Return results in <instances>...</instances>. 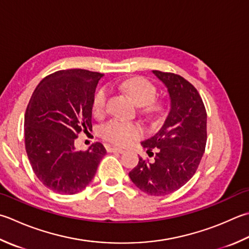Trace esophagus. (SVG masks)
<instances>
[{
    "label": "esophagus",
    "instance_id": "1",
    "mask_svg": "<svg viewBox=\"0 0 249 249\" xmlns=\"http://www.w3.org/2000/svg\"><path fill=\"white\" fill-rule=\"evenodd\" d=\"M107 150H108V152H114V153H123L124 150L122 148H118V147H107Z\"/></svg>",
    "mask_w": 249,
    "mask_h": 249
}]
</instances>
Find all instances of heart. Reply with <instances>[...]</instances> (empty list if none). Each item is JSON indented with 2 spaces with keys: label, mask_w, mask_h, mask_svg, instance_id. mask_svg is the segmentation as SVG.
<instances>
[{
  "label": "heart",
  "mask_w": 249,
  "mask_h": 249,
  "mask_svg": "<svg viewBox=\"0 0 249 249\" xmlns=\"http://www.w3.org/2000/svg\"><path fill=\"white\" fill-rule=\"evenodd\" d=\"M121 89L129 95L136 105L140 107L149 106V110L151 111L158 110V107L152 105L157 89L152 83L144 77L136 76L126 80L121 84ZM107 98H108L107 89L102 87L99 90H97L94 100H92V111L96 114H99L104 111ZM143 133V128L139 124L126 123V122L116 120L109 122L101 126L100 128L102 138L119 145H127L131 143L134 140L142 137Z\"/></svg>",
  "instance_id": "b5f03b06"
}]
</instances>
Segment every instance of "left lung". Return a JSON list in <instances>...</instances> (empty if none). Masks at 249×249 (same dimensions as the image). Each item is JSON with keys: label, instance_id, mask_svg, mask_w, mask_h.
Masks as SVG:
<instances>
[{"label": "left lung", "instance_id": "obj_1", "mask_svg": "<svg viewBox=\"0 0 249 249\" xmlns=\"http://www.w3.org/2000/svg\"><path fill=\"white\" fill-rule=\"evenodd\" d=\"M152 72L167 87L170 111L162 128L141 142L149 155L157 150L154 162L139 158L128 175L141 191L160 196L177 191L196 174L206 147L207 114L191 83L175 73Z\"/></svg>", "mask_w": 249, "mask_h": 249}]
</instances>
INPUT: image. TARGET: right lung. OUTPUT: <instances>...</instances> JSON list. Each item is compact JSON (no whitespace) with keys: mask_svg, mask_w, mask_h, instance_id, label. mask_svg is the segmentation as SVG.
<instances>
[{"mask_svg":"<svg viewBox=\"0 0 249 249\" xmlns=\"http://www.w3.org/2000/svg\"><path fill=\"white\" fill-rule=\"evenodd\" d=\"M99 72L60 70L38 83L24 114V145L38 180L52 191L75 194L94 178L107 151L100 142L77 151L74 140L91 128Z\"/></svg>","mask_w":249,"mask_h":249,"instance_id":"1","label":"right lung"}]
</instances>
